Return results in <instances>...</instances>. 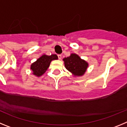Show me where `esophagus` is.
I'll return each instance as SVG.
<instances>
[{"instance_id": "1", "label": "esophagus", "mask_w": 127, "mask_h": 127, "mask_svg": "<svg viewBox=\"0 0 127 127\" xmlns=\"http://www.w3.org/2000/svg\"><path fill=\"white\" fill-rule=\"evenodd\" d=\"M58 59H59V60H60V59L62 58V55H60V54L58 55Z\"/></svg>"}]
</instances>
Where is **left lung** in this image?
I'll use <instances>...</instances> for the list:
<instances>
[{
    "label": "left lung",
    "instance_id": "1",
    "mask_svg": "<svg viewBox=\"0 0 127 127\" xmlns=\"http://www.w3.org/2000/svg\"><path fill=\"white\" fill-rule=\"evenodd\" d=\"M65 67L74 76H82L85 74L88 63L81 59L76 54H71L70 57L64 58Z\"/></svg>",
    "mask_w": 127,
    "mask_h": 127
}]
</instances>
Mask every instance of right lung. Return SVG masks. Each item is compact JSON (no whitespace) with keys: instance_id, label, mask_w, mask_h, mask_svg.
I'll use <instances>...</instances> for the list:
<instances>
[{"instance_id":"obj_1","label":"right lung","mask_w":127,"mask_h":127,"mask_svg":"<svg viewBox=\"0 0 127 127\" xmlns=\"http://www.w3.org/2000/svg\"><path fill=\"white\" fill-rule=\"evenodd\" d=\"M57 59H58L57 55H51L50 56L44 55L31 65L30 69L33 71V74L37 76H41L48 69L51 62Z\"/></svg>"}]
</instances>
